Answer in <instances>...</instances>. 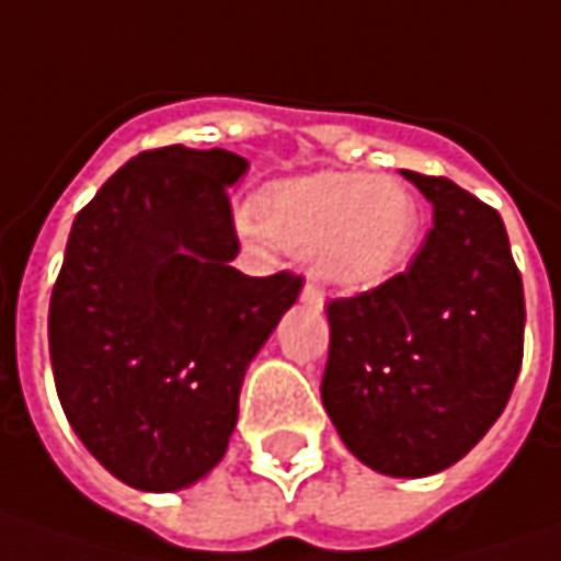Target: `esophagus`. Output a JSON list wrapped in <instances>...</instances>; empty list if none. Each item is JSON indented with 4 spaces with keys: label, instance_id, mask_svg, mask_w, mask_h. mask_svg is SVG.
<instances>
[{
    "label": "esophagus",
    "instance_id": "1",
    "mask_svg": "<svg viewBox=\"0 0 561 561\" xmlns=\"http://www.w3.org/2000/svg\"><path fill=\"white\" fill-rule=\"evenodd\" d=\"M302 302H306V306H314V309H321V306H324V299H321V290L314 287L312 280H306V287H302Z\"/></svg>",
    "mask_w": 561,
    "mask_h": 561
}]
</instances>
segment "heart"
<instances>
[{
  "mask_svg": "<svg viewBox=\"0 0 561 561\" xmlns=\"http://www.w3.org/2000/svg\"><path fill=\"white\" fill-rule=\"evenodd\" d=\"M259 215L237 221L247 240H274L309 255L314 277L343 290H365L397 274L419 233V208L405 186L340 171L274 186Z\"/></svg>",
  "mask_w": 561,
  "mask_h": 561,
  "instance_id": "1",
  "label": "heart"
}]
</instances>
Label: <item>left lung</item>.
<instances>
[{"label":"left lung","mask_w":561,"mask_h":561,"mask_svg":"<svg viewBox=\"0 0 561 561\" xmlns=\"http://www.w3.org/2000/svg\"><path fill=\"white\" fill-rule=\"evenodd\" d=\"M434 205L412 265L328 306L321 402L358 462L390 478L456 465L503 415L525 346V290L500 211L402 171Z\"/></svg>","instance_id":"1"}]
</instances>
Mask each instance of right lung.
Wrapping results in <instances>:
<instances>
[{"mask_svg":"<svg viewBox=\"0 0 561 561\" xmlns=\"http://www.w3.org/2000/svg\"><path fill=\"white\" fill-rule=\"evenodd\" d=\"M249 162L164 146L115 171L75 218L49 302L55 390L118 481L171 493L225 459L240 387L302 277L230 268L227 186Z\"/></svg>","mask_w":561,"mask_h":561,"instance_id":"1","label":"right lung"}]
</instances>
